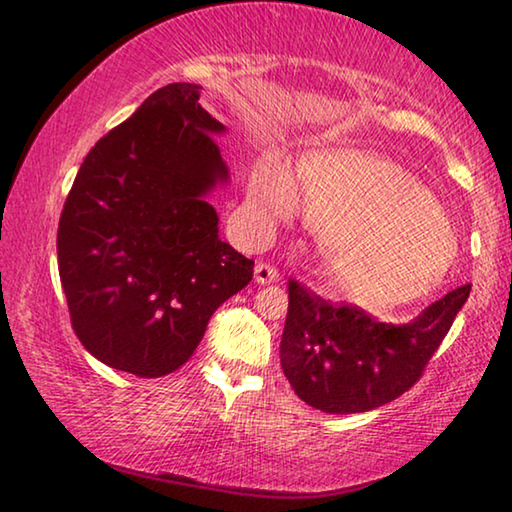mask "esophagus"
I'll list each match as a JSON object with an SVG mask.
<instances>
[{"label":"esophagus","instance_id":"34e87169","mask_svg":"<svg viewBox=\"0 0 512 512\" xmlns=\"http://www.w3.org/2000/svg\"><path fill=\"white\" fill-rule=\"evenodd\" d=\"M277 280H280V271H277L275 266L264 264V262H259L255 266V282L257 284H273Z\"/></svg>","mask_w":512,"mask_h":512}]
</instances>
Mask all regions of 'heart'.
Returning <instances> with one entry per match:
<instances>
[{
    "label": "heart",
    "mask_w": 512,
    "mask_h": 512,
    "mask_svg": "<svg viewBox=\"0 0 512 512\" xmlns=\"http://www.w3.org/2000/svg\"><path fill=\"white\" fill-rule=\"evenodd\" d=\"M305 203L320 232L329 280L366 307H400L427 296L452 268L458 239L431 194L395 162L363 151L314 153L291 167L266 155L250 173L248 203L282 223Z\"/></svg>",
    "instance_id": "heart-1"
}]
</instances>
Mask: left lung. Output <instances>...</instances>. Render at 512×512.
<instances>
[{
	"mask_svg": "<svg viewBox=\"0 0 512 512\" xmlns=\"http://www.w3.org/2000/svg\"><path fill=\"white\" fill-rule=\"evenodd\" d=\"M470 284L449 291L406 325L332 305L289 282L280 363L302 402L323 413H363L400 397L420 379L463 309Z\"/></svg>",
	"mask_w": 512,
	"mask_h": 512,
	"instance_id": "obj_1",
	"label": "left lung"
}]
</instances>
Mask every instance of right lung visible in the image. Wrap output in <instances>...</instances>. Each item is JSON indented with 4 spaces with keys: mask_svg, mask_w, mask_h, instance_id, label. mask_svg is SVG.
Instances as JSON below:
<instances>
[{
    "mask_svg": "<svg viewBox=\"0 0 512 512\" xmlns=\"http://www.w3.org/2000/svg\"><path fill=\"white\" fill-rule=\"evenodd\" d=\"M201 85L153 92L85 155L58 223L72 327L94 359L135 377L178 370L225 300L253 280L207 203L230 180L225 126Z\"/></svg>",
    "mask_w": 512,
    "mask_h": 512,
    "instance_id": "add662e5",
    "label": "right lung"
}]
</instances>
